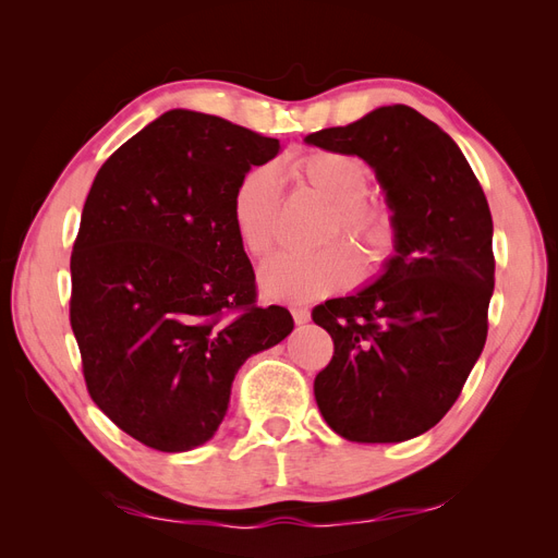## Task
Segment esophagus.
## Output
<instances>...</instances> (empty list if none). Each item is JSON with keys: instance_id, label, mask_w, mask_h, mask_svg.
<instances>
[{"instance_id": "esophagus-1", "label": "esophagus", "mask_w": 558, "mask_h": 558, "mask_svg": "<svg viewBox=\"0 0 558 558\" xmlns=\"http://www.w3.org/2000/svg\"><path fill=\"white\" fill-rule=\"evenodd\" d=\"M291 314H293V320H295L298 326L307 324V320H310V310H307V307H293Z\"/></svg>"}]
</instances>
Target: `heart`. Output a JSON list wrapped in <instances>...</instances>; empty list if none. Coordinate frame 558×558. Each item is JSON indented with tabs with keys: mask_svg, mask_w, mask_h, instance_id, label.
Wrapping results in <instances>:
<instances>
[{
	"mask_svg": "<svg viewBox=\"0 0 558 558\" xmlns=\"http://www.w3.org/2000/svg\"><path fill=\"white\" fill-rule=\"evenodd\" d=\"M291 177L326 202H332L320 242L314 251H281L260 265L258 281L267 298L307 302L347 289L359 277V258L344 242L347 234L363 251L365 269L375 272L396 248L391 207L367 195V165L335 148L305 150L289 165ZM232 226L248 256H265L277 240L279 185L267 167H253L232 191Z\"/></svg>",
	"mask_w": 558,
	"mask_h": 558,
	"instance_id": "b5f03b06",
	"label": "heart"
}]
</instances>
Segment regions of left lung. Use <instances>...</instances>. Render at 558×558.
<instances>
[{"label":"left lung","instance_id":"left-lung-1","mask_svg":"<svg viewBox=\"0 0 558 558\" xmlns=\"http://www.w3.org/2000/svg\"><path fill=\"white\" fill-rule=\"evenodd\" d=\"M305 142L373 167L398 230L373 286L312 312L335 344L316 404L344 440H412L459 400L486 342L496 272L486 195L456 142L412 107H379Z\"/></svg>","mask_w":558,"mask_h":558}]
</instances>
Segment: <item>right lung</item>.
Returning <instances> with one entry per match:
<instances>
[{
    "instance_id": "1",
    "label": "right lung",
    "mask_w": 558,
    "mask_h": 558,
    "mask_svg": "<svg viewBox=\"0 0 558 558\" xmlns=\"http://www.w3.org/2000/svg\"><path fill=\"white\" fill-rule=\"evenodd\" d=\"M279 140L174 109L99 167L72 251L70 320L93 402L134 440H211L238 369L293 330L256 305L232 191Z\"/></svg>"
}]
</instances>
